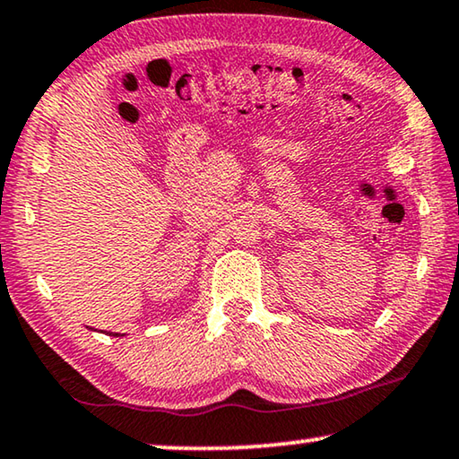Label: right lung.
<instances>
[{
  "label": "right lung",
  "instance_id": "1",
  "mask_svg": "<svg viewBox=\"0 0 459 459\" xmlns=\"http://www.w3.org/2000/svg\"><path fill=\"white\" fill-rule=\"evenodd\" d=\"M113 336H117V333H113Z\"/></svg>",
  "mask_w": 459,
  "mask_h": 459
}]
</instances>
